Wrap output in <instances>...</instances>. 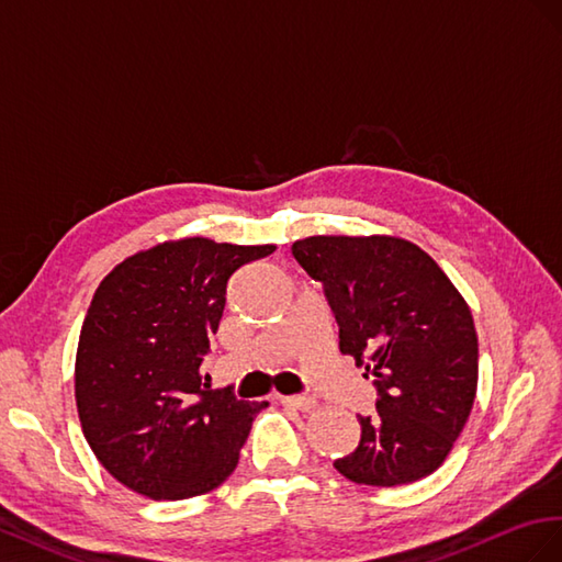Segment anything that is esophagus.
I'll return each instance as SVG.
<instances>
[{
	"label": "esophagus",
	"mask_w": 562,
	"mask_h": 562,
	"mask_svg": "<svg viewBox=\"0 0 562 562\" xmlns=\"http://www.w3.org/2000/svg\"><path fill=\"white\" fill-rule=\"evenodd\" d=\"M278 400L286 407H296L301 412H311L317 407V400L311 395H278Z\"/></svg>",
	"instance_id": "esophagus-1"
}]
</instances>
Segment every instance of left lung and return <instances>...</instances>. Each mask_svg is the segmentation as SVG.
<instances>
[{
    "mask_svg": "<svg viewBox=\"0 0 562 562\" xmlns=\"http://www.w3.org/2000/svg\"><path fill=\"white\" fill-rule=\"evenodd\" d=\"M294 259L323 282L339 350L374 376L376 412L334 469L358 485L422 480L450 454L475 400L477 334L469 303L430 256L403 237L313 235Z\"/></svg>",
    "mask_w": 562,
    "mask_h": 562,
    "instance_id": "left-lung-1",
    "label": "left lung"
}]
</instances>
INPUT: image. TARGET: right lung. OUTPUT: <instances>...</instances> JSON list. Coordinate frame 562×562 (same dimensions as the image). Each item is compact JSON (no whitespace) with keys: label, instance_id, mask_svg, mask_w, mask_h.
Segmentation results:
<instances>
[{"label":"right lung","instance_id":"1","mask_svg":"<svg viewBox=\"0 0 562 562\" xmlns=\"http://www.w3.org/2000/svg\"><path fill=\"white\" fill-rule=\"evenodd\" d=\"M276 245L183 237L138 251L95 290L79 331L75 400L103 469L148 499L212 492L268 403L202 383L233 272Z\"/></svg>","mask_w":562,"mask_h":562}]
</instances>
